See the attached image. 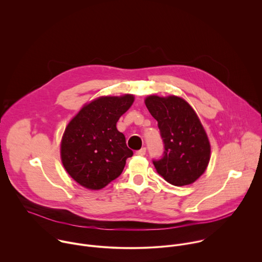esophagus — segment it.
<instances>
[{
    "label": "esophagus",
    "mask_w": 262,
    "mask_h": 262,
    "mask_svg": "<svg viewBox=\"0 0 262 262\" xmlns=\"http://www.w3.org/2000/svg\"><path fill=\"white\" fill-rule=\"evenodd\" d=\"M145 154H146V148H145V147H143V148L140 149V150H137V151H136V155H137V156H140V157L145 156Z\"/></svg>",
    "instance_id": "1"
}]
</instances>
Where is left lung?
I'll return each mask as SVG.
<instances>
[{"instance_id": "obj_1", "label": "left lung", "mask_w": 262, "mask_h": 262, "mask_svg": "<svg viewBox=\"0 0 262 262\" xmlns=\"http://www.w3.org/2000/svg\"><path fill=\"white\" fill-rule=\"evenodd\" d=\"M145 104L158 121L164 143L161 159L152 163L169 183H193L205 171L210 159L206 133L192 106L177 96H148Z\"/></svg>"}]
</instances>
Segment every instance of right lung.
Returning <instances> with one entry per match:
<instances>
[{"label": "right lung", "instance_id": "obj_1", "mask_svg": "<svg viewBox=\"0 0 262 262\" xmlns=\"http://www.w3.org/2000/svg\"><path fill=\"white\" fill-rule=\"evenodd\" d=\"M134 96L99 97L85 105L67 125L61 142L62 164L68 174L90 190H100L122 173L133 150L116 123Z\"/></svg>", "mask_w": 262, "mask_h": 262}]
</instances>
